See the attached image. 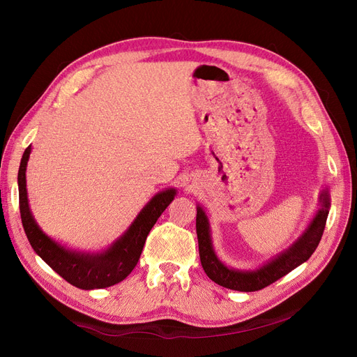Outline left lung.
<instances>
[{
  "label": "left lung",
  "instance_id": "8db88e82",
  "mask_svg": "<svg viewBox=\"0 0 357 357\" xmlns=\"http://www.w3.org/2000/svg\"><path fill=\"white\" fill-rule=\"evenodd\" d=\"M318 207L314 218L310 221L308 227L304 233L299 236L292 245L268 260L266 264L256 269H234L227 265H224L217 256L214 246L210 221L204 208L198 204L197 205V236H198V249L199 259L204 272L207 276L214 280L215 284L241 292H253L264 289L265 287L273 284L275 280L280 279L303 265L307 261L311 255L315 252L318 243L321 240L326 221L330 210V191L324 188L318 197Z\"/></svg>",
  "mask_w": 357,
  "mask_h": 357
}]
</instances>
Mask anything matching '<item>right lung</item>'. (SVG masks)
Returning <instances> with one entry per match:
<instances>
[{"label": "right lung", "mask_w": 357, "mask_h": 357, "mask_svg": "<svg viewBox=\"0 0 357 357\" xmlns=\"http://www.w3.org/2000/svg\"><path fill=\"white\" fill-rule=\"evenodd\" d=\"M31 144L24 150L18 169V199L26 236L33 250L65 280L79 289H101L121 282L135 269L140 259L146 237L158 218L176 195L175 188H166L150 199L130 227L102 252L70 250L49 237L36 222L29 205L26 169Z\"/></svg>", "instance_id": "right-lung-1"}]
</instances>
